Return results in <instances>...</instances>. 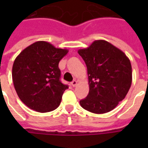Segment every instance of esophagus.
Here are the masks:
<instances>
[{"instance_id":"esophagus-1","label":"esophagus","mask_w":148,"mask_h":148,"mask_svg":"<svg viewBox=\"0 0 148 148\" xmlns=\"http://www.w3.org/2000/svg\"><path fill=\"white\" fill-rule=\"evenodd\" d=\"M77 82L76 80H74L72 82H71V85H72V86L73 87H75L76 86H77Z\"/></svg>"}]
</instances>
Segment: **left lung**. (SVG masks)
<instances>
[{
  "label": "left lung",
  "mask_w": 148,
  "mask_h": 148,
  "mask_svg": "<svg viewBox=\"0 0 148 148\" xmlns=\"http://www.w3.org/2000/svg\"><path fill=\"white\" fill-rule=\"evenodd\" d=\"M78 54L86 62L90 91L80 101L86 110L102 114L115 109L124 99L132 81L129 58L106 40H95Z\"/></svg>",
  "instance_id": "obj_1"
}]
</instances>
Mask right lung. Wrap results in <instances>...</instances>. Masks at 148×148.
Listing matches in <instances>:
<instances>
[{
    "label": "right lung",
    "mask_w": 148,
    "mask_h": 148,
    "mask_svg": "<svg viewBox=\"0 0 148 148\" xmlns=\"http://www.w3.org/2000/svg\"><path fill=\"white\" fill-rule=\"evenodd\" d=\"M68 53L50 42L37 41L23 50L12 66V81L24 105L39 112L57 109L67 85L60 82L58 63Z\"/></svg>",
    "instance_id": "1"
}]
</instances>
